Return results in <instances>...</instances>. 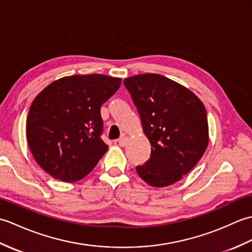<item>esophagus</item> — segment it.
I'll return each instance as SVG.
<instances>
[{"label": "esophagus", "instance_id": "obj_1", "mask_svg": "<svg viewBox=\"0 0 252 252\" xmlns=\"http://www.w3.org/2000/svg\"><path fill=\"white\" fill-rule=\"evenodd\" d=\"M118 143H119L120 146H126V143H127V137L125 136V135H122V136L119 138V140H118Z\"/></svg>", "mask_w": 252, "mask_h": 252}]
</instances>
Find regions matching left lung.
Masks as SVG:
<instances>
[{"instance_id":"1","label":"left lung","mask_w":252,"mask_h":252,"mask_svg":"<svg viewBox=\"0 0 252 252\" xmlns=\"http://www.w3.org/2000/svg\"><path fill=\"white\" fill-rule=\"evenodd\" d=\"M152 146L136 172L154 187L180 181L199 161L209 142L206 108L183 85L156 73L123 80Z\"/></svg>"}]
</instances>
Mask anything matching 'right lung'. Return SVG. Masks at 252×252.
<instances>
[{
	"label": "right lung",
	"mask_w": 252,
	"mask_h": 252,
	"mask_svg": "<svg viewBox=\"0 0 252 252\" xmlns=\"http://www.w3.org/2000/svg\"><path fill=\"white\" fill-rule=\"evenodd\" d=\"M121 85L104 74L56 80L32 101L27 140L40 167L56 180L76 182L88 175L108 149L101 140L100 107Z\"/></svg>",
	"instance_id": "obj_1"
}]
</instances>
